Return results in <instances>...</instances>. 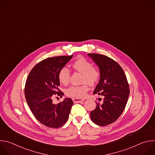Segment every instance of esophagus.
<instances>
[{
  "label": "esophagus",
  "mask_w": 155,
  "mask_h": 155,
  "mask_svg": "<svg viewBox=\"0 0 155 155\" xmlns=\"http://www.w3.org/2000/svg\"><path fill=\"white\" fill-rule=\"evenodd\" d=\"M72 100L74 103H79V102H81L84 101V99H79V98H73Z\"/></svg>",
  "instance_id": "obj_1"
}]
</instances>
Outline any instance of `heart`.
Masks as SVG:
<instances>
[{
    "label": "heart",
    "mask_w": 155,
    "mask_h": 155,
    "mask_svg": "<svg viewBox=\"0 0 155 155\" xmlns=\"http://www.w3.org/2000/svg\"><path fill=\"white\" fill-rule=\"evenodd\" d=\"M74 71L82 74L81 82L84 83L80 86H72L65 91L66 96L72 98H83L86 96L89 90V83L91 85L96 84L101 77V71L97 66L93 65L91 61L85 58L80 57L72 64ZM71 78V72L66 68H62L58 73V80L62 84H69Z\"/></svg>",
    "instance_id": "heart-1"
}]
</instances>
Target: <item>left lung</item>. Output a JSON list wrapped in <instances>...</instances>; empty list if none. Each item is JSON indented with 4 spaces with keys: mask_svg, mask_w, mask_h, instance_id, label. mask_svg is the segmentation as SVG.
<instances>
[{
    "mask_svg": "<svg viewBox=\"0 0 155 155\" xmlns=\"http://www.w3.org/2000/svg\"><path fill=\"white\" fill-rule=\"evenodd\" d=\"M88 56L101 71L99 82L93 93L104 97L102 102H96V108L91 112L90 117L95 124L107 126L117 121L124 111L129 95V84L124 71L115 61L100 54Z\"/></svg>",
    "mask_w": 155,
    "mask_h": 155,
    "instance_id": "obj_1",
    "label": "left lung"
}]
</instances>
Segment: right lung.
I'll return each mask as SVG.
<instances>
[{
  "label": "right lung",
  "mask_w": 155,
  "mask_h": 155,
  "mask_svg": "<svg viewBox=\"0 0 155 155\" xmlns=\"http://www.w3.org/2000/svg\"><path fill=\"white\" fill-rule=\"evenodd\" d=\"M72 56H61L42 60L34 66L26 80L25 94L27 103L35 118L48 127L63 126L73 105L71 98H65L58 104L53 103L54 96L62 97L64 95L59 88L58 73Z\"/></svg>",
  "instance_id": "1"
}]
</instances>
